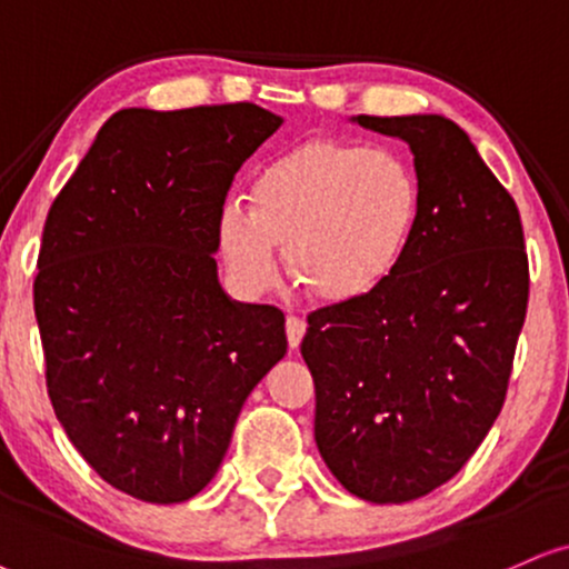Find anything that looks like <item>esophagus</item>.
Masks as SVG:
<instances>
[{"mask_svg": "<svg viewBox=\"0 0 569 569\" xmlns=\"http://www.w3.org/2000/svg\"><path fill=\"white\" fill-rule=\"evenodd\" d=\"M284 329H287V346L296 350L300 346V340H303V335H306V321L298 319V317H287Z\"/></svg>", "mask_w": 569, "mask_h": 569, "instance_id": "obj_1", "label": "esophagus"}]
</instances>
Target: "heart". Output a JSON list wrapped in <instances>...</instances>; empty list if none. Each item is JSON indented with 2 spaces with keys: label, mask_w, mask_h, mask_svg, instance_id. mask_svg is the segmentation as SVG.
<instances>
[{
  "label": "heart",
  "mask_w": 569,
  "mask_h": 569,
  "mask_svg": "<svg viewBox=\"0 0 569 569\" xmlns=\"http://www.w3.org/2000/svg\"><path fill=\"white\" fill-rule=\"evenodd\" d=\"M422 213V184L398 152L353 142L300 144L261 168L250 202L229 198L216 237L234 282L263 296L284 244L290 277L325 303H350L403 261Z\"/></svg>",
  "instance_id": "b5f03b06"
}]
</instances>
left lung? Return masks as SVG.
Masks as SVG:
<instances>
[{"label":"left lung","instance_id":"1","mask_svg":"<svg viewBox=\"0 0 569 569\" xmlns=\"http://www.w3.org/2000/svg\"><path fill=\"white\" fill-rule=\"evenodd\" d=\"M409 144L422 213L375 292L313 311V438L348 493L403 503L451 480L496 417L528 311L520 210L443 116H353Z\"/></svg>","mask_w":569,"mask_h":569}]
</instances>
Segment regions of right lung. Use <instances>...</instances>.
<instances>
[{
    "label": "right lung",
    "mask_w": 569,
    "mask_h": 569,
    "mask_svg": "<svg viewBox=\"0 0 569 569\" xmlns=\"http://www.w3.org/2000/svg\"><path fill=\"white\" fill-rule=\"evenodd\" d=\"M282 116L250 102L110 116L49 208L33 282L62 430L110 486L198 496L284 359V313L231 300L216 213Z\"/></svg>",
    "instance_id": "right-lung-1"
}]
</instances>
